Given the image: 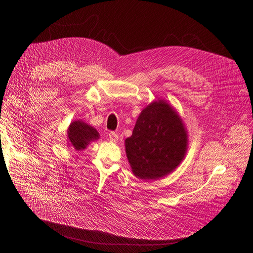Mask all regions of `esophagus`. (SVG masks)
<instances>
[{
  "mask_svg": "<svg viewBox=\"0 0 253 253\" xmlns=\"http://www.w3.org/2000/svg\"><path fill=\"white\" fill-rule=\"evenodd\" d=\"M109 139L111 142H116L118 140V135L116 133H114V131H110L109 133Z\"/></svg>",
  "mask_w": 253,
  "mask_h": 253,
  "instance_id": "esophagus-1",
  "label": "esophagus"
}]
</instances>
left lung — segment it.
I'll list each match as a JSON object with an SVG mask.
<instances>
[{"label":"left lung","instance_id":"8db88e82","mask_svg":"<svg viewBox=\"0 0 253 253\" xmlns=\"http://www.w3.org/2000/svg\"><path fill=\"white\" fill-rule=\"evenodd\" d=\"M187 133L182 119L167 102H152L140 113L126 152L134 175L156 180L173 172L184 159Z\"/></svg>","mask_w":253,"mask_h":253}]
</instances>
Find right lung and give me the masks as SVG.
Instances as JSON below:
<instances>
[{
  "mask_svg": "<svg viewBox=\"0 0 253 253\" xmlns=\"http://www.w3.org/2000/svg\"><path fill=\"white\" fill-rule=\"evenodd\" d=\"M99 137L97 129L81 120H75L68 128V140L76 150L86 148L91 141L98 140Z\"/></svg>",
  "mask_w": 253,
  "mask_h": 253,
  "instance_id": "right-lung-1",
  "label": "right lung"
}]
</instances>
